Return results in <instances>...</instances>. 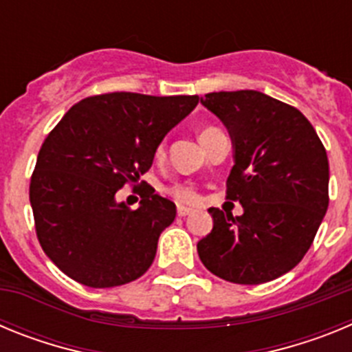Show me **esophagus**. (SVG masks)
<instances>
[{
    "mask_svg": "<svg viewBox=\"0 0 352 352\" xmlns=\"http://www.w3.org/2000/svg\"><path fill=\"white\" fill-rule=\"evenodd\" d=\"M192 213V208L186 206H178V217H186V214Z\"/></svg>",
    "mask_w": 352,
    "mask_h": 352,
    "instance_id": "obj_1",
    "label": "esophagus"
}]
</instances>
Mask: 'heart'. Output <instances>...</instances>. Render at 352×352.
<instances>
[{
  "label": "heart",
  "mask_w": 352,
  "mask_h": 352,
  "mask_svg": "<svg viewBox=\"0 0 352 352\" xmlns=\"http://www.w3.org/2000/svg\"><path fill=\"white\" fill-rule=\"evenodd\" d=\"M211 130H214V129H211V126H210V129L201 130V133H199V139L203 138V135H206L208 132H211ZM160 153H162V149L158 151V155H160ZM170 194L178 199V201H185V203H194L195 199H197L195 192L192 190V188H188V186H174L173 190H170Z\"/></svg>",
  "instance_id": "obj_1"
}]
</instances>
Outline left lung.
Here are the masks:
<instances>
[{"mask_svg": "<svg viewBox=\"0 0 352 352\" xmlns=\"http://www.w3.org/2000/svg\"><path fill=\"white\" fill-rule=\"evenodd\" d=\"M232 141L227 199L243 214L210 208L213 229L197 243L213 275L257 285L291 272L307 254L328 210L329 166L310 121L254 89L201 96Z\"/></svg>", "mask_w": 352, "mask_h": 352, "instance_id": "left-lung-1", "label": "left lung"}]
</instances>
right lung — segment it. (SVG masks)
I'll list each match as a JSON object with an SVG mask.
<instances>
[{"instance_id":"add662e5","label":"right lung","mask_w":352,"mask_h":352,"mask_svg":"<svg viewBox=\"0 0 352 352\" xmlns=\"http://www.w3.org/2000/svg\"><path fill=\"white\" fill-rule=\"evenodd\" d=\"M197 95L105 93L70 107L40 148L30 203L49 259L88 287L129 284L148 272L176 204L146 186L138 210L116 199L139 182Z\"/></svg>"}]
</instances>
